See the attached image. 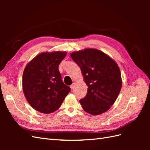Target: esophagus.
<instances>
[{
	"label": "esophagus",
	"instance_id": "1",
	"mask_svg": "<svg viewBox=\"0 0 150 150\" xmlns=\"http://www.w3.org/2000/svg\"><path fill=\"white\" fill-rule=\"evenodd\" d=\"M75 83H72V84H71V86H70V88H71V89H74V86H75Z\"/></svg>",
	"mask_w": 150,
	"mask_h": 150
}]
</instances>
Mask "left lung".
Instances as JSON below:
<instances>
[{
	"mask_svg": "<svg viewBox=\"0 0 150 150\" xmlns=\"http://www.w3.org/2000/svg\"><path fill=\"white\" fill-rule=\"evenodd\" d=\"M88 86L86 96L80 99L83 110L92 115L107 111L115 103L122 86L121 72L115 60L96 49L72 52Z\"/></svg>",
	"mask_w": 150,
	"mask_h": 150,
	"instance_id": "left-lung-1",
	"label": "left lung"
}]
</instances>
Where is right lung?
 Instances as JSON below:
<instances>
[{"mask_svg":"<svg viewBox=\"0 0 150 150\" xmlns=\"http://www.w3.org/2000/svg\"><path fill=\"white\" fill-rule=\"evenodd\" d=\"M66 54L64 51L44 52L26 65L22 89L27 101L36 111L44 114L56 111L71 91L58 69Z\"/></svg>","mask_w":150,"mask_h":150,"instance_id":"1","label":"right lung"}]
</instances>
